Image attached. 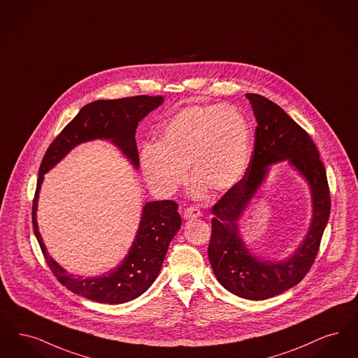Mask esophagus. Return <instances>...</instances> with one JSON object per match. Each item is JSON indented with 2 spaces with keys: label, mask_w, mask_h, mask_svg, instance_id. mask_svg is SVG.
I'll return each instance as SVG.
<instances>
[{
  "label": "esophagus",
  "mask_w": 358,
  "mask_h": 358,
  "mask_svg": "<svg viewBox=\"0 0 358 358\" xmlns=\"http://www.w3.org/2000/svg\"><path fill=\"white\" fill-rule=\"evenodd\" d=\"M201 215H202V211L195 206H189L185 210V218L186 219L198 218Z\"/></svg>",
  "instance_id": "esophagus-1"
}]
</instances>
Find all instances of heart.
<instances>
[{
  "label": "heart",
  "mask_w": 358,
  "mask_h": 358,
  "mask_svg": "<svg viewBox=\"0 0 358 358\" xmlns=\"http://www.w3.org/2000/svg\"><path fill=\"white\" fill-rule=\"evenodd\" d=\"M251 157V132L246 116L229 106H189L180 109L147 147L141 166L148 183L172 194L186 182V167L214 192L233 188L245 175Z\"/></svg>",
  "instance_id": "b5f03b06"
}]
</instances>
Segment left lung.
<instances>
[{"label": "left lung", "instance_id": "obj_1", "mask_svg": "<svg viewBox=\"0 0 358 358\" xmlns=\"http://www.w3.org/2000/svg\"><path fill=\"white\" fill-rule=\"evenodd\" d=\"M257 128L249 167L243 178L211 208L213 233L208 259L219 283L246 299H267L298 285L318 254L330 215L327 171L309 134L267 97L248 94ZM287 158L310 182L313 222L307 239L294 256L282 263L252 257L238 238L236 222L262 182L268 164Z\"/></svg>", "mask_w": 358, "mask_h": 358}]
</instances>
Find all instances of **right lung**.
Returning a JSON list of instances; mask_svg holds the SVG:
<instances>
[{
  "instance_id": "1",
  "label": "right lung",
  "mask_w": 358,
  "mask_h": 358,
  "mask_svg": "<svg viewBox=\"0 0 358 358\" xmlns=\"http://www.w3.org/2000/svg\"><path fill=\"white\" fill-rule=\"evenodd\" d=\"M163 103V96H131L115 100H97L80 109L50 143L43 157L31 206L33 231L53 275L72 293L100 303H124L141 296L156 280L170 242L182 224L178 204L173 201L147 203L143 208L139 231L123 264L110 273L96 278L68 274L49 255L38 233L36 208L38 191L49 171L73 147L94 139L112 140L132 164L139 167L135 132L140 120Z\"/></svg>"
}]
</instances>
